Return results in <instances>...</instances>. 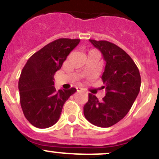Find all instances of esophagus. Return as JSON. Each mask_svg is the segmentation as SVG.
<instances>
[{
	"mask_svg": "<svg viewBox=\"0 0 159 159\" xmlns=\"http://www.w3.org/2000/svg\"><path fill=\"white\" fill-rule=\"evenodd\" d=\"M83 90H84V89H83L82 88H81V87L77 88V91H78V92H81V91H83Z\"/></svg>",
	"mask_w": 159,
	"mask_h": 159,
	"instance_id": "1",
	"label": "esophagus"
}]
</instances>
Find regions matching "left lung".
I'll list each match as a JSON object with an SVG mask.
<instances>
[{
	"mask_svg": "<svg viewBox=\"0 0 159 159\" xmlns=\"http://www.w3.org/2000/svg\"><path fill=\"white\" fill-rule=\"evenodd\" d=\"M106 62L102 80L106 96L101 102L89 94L84 115L91 124L109 127L121 120L134 102L141 89V75L130 56L116 44L106 40L89 39Z\"/></svg>",
	"mask_w": 159,
	"mask_h": 159,
	"instance_id": "left-lung-1",
	"label": "left lung"
}]
</instances>
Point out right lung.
<instances>
[{"instance_id":"1","label":"right lung","mask_w":159,"mask_h":159,"mask_svg":"<svg viewBox=\"0 0 159 159\" xmlns=\"http://www.w3.org/2000/svg\"><path fill=\"white\" fill-rule=\"evenodd\" d=\"M80 39H58L28 60L18 81L20 103L25 116L34 127L48 128L58 121L63 106L76 89L57 92L53 76L61 68Z\"/></svg>"}]
</instances>
